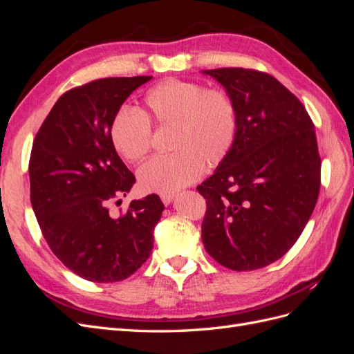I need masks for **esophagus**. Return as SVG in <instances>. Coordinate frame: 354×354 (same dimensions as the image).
<instances>
[{
    "label": "esophagus",
    "mask_w": 354,
    "mask_h": 354,
    "mask_svg": "<svg viewBox=\"0 0 354 354\" xmlns=\"http://www.w3.org/2000/svg\"><path fill=\"white\" fill-rule=\"evenodd\" d=\"M174 196H176L174 192H173V194H162V195H160V201L164 202V205H169V203L173 202Z\"/></svg>",
    "instance_id": "obj_1"
}]
</instances>
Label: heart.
Listing matches in <instances>:
<instances>
[{
	"label": "heart",
	"instance_id": "heart-1",
	"mask_svg": "<svg viewBox=\"0 0 354 354\" xmlns=\"http://www.w3.org/2000/svg\"><path fill=\"white\" fill-rule=\"evenodd\" d=\"M151 124L171 128L168 156L147 160L137 173L146 192L173 194L198 180L203 165L212 168L236 143L239 116L232 95L195 81L169 78L147 91L142 113L121 109L111 125V140L125 162L137 164L152 145Z\"/></svg>",
	"mask_w": 354,
	"mask_h": 354
}]
</instances>
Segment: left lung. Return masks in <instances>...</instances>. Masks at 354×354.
Wrapping results in <instances>:
<instances>
[{"label":"left lung","mask_w":354,"mask_h":354,"mask_svg":"<svg viewBox=\"0 0 354 354\" xmlns=\"http://www.w3.org/2000/svg\"><path fill=\"white\" fill-rule=\"evenodd\" d=\"M236 103L239 130L229 156L198 186L207 199L202 242L230 270L279 260L299 238L320 189L315 124L272 75L208 69Z\"/></svg>","instance_id":"8db88e82"}]
</instances>
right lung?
<instances>
[{
    "mask_svg": "<svg viewBox=\"0 0 354 354\" xmlns=\"http://www.w3.org/2000/svg\"><path fill=\"white\" fill-rule=\"evenodd\" d=\"M152 77L103 78L63 93L39 127L29 159L30 203L51 251L82 279H127L151 257L164 203L131 201L112 217L136 177L118 156L111 125L121 104Z\"/></svg>",
    "mask_w": 354,
    "mask_h": 354,
    "instance_id": "right-lung-1",
    "label": "right lung"
}]
</instances>
